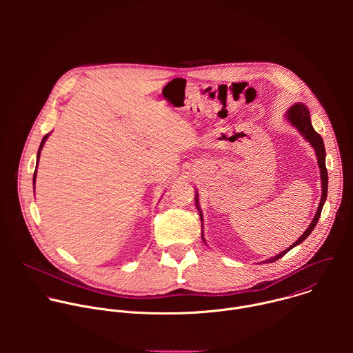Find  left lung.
<instances>
[{
	"label": "left lung",
	"mask_w": 353,
	"mask_h": 353,
	"mask_svg": "<svg viewBox=\"0 0 353 353\" xmlns=\"http://www.w3.org/2000/svg\"><path fill=\"white\" fill-rule=\"evenodd\" d=\"M288 119L289 121L300 131V134L303 135L310 143L312 146L314 148L316 154H317V159H319V166H320V173H321V184H323V195H321V201H320V205H319V210H317V214L314 216V219L312 221L310 226L307 228V230L301 234L299 237V240H296L288 250L282 251L281 254L264 261V263H274L279 259H282L289 250H292L294 245L300 244L303 240H306V237L313 232V229L316 228L319 219H320V215H321V210L324 207V203L327 199V191H328V172H327V168H325V148H324V141L321 138V135L319 132H316V130L313 128L312 125V120H310V113H309V109L305 106V105H293L289 110H288ZM196 199V198H195ZM198 203V201H196Z\"/></svg>",
	"instance_id": "8db88e82"
}]
</instances>
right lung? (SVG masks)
Instances as JSON below:
<instances>
[{"instance_id":"1","label":"right lung","mask_w":353,"mask_h":353,"mask_svg":"<svg viewBox=\"0 0 353 353\" xmlns=\"http://www.w3.org/2000/svg\"><path fill=\"white\" fill-rule=\"evenodd\" d=\"M47 137H48V134H47V135H44V137H43V139H41V143H40V148H39V152H37V161H39L40 150H41V148H43V145H44V142H46V139H47ZM34 179H36V172H34V174H33V183H34Z\"/></svg>"}]
</instances>
